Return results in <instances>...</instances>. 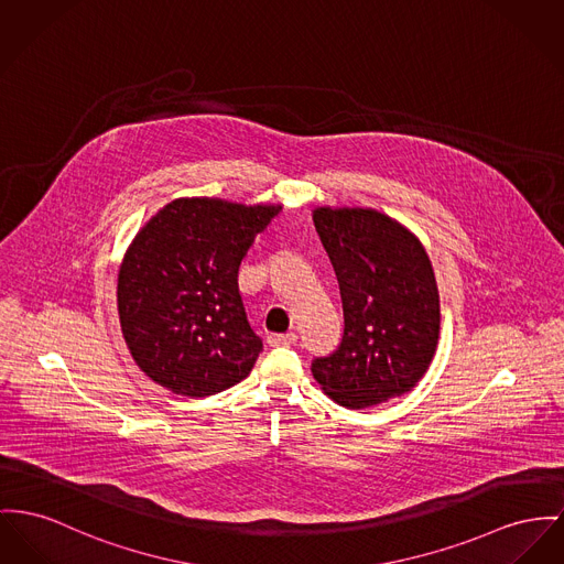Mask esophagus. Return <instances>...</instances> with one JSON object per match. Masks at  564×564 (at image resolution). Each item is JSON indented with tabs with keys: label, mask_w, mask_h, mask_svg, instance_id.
I'll use <instances>...</instances> for the list:
<instances>
[{
	"label": "esophagus",
	"mask_w": 564,
	"mask_h": 564,
	"mask_svg": "<svg viewBox=\"0 0 564 564\" xmlns=\"http://www.w3.org/2000/svg\"><path fill=\"white\" fill-rule=\"evenodd\" d=\"M297 341V336L295 334H273V336H269L267 338V344L269 346H293Z\"/></svg>",
	"instance_id": "34e87169"
}]
</instances>
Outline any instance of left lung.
Returning a JSON list of instances; mask_svg holds the SVG:
<instances>
[{"label":"left lung","instance_id":"obj_1","mask_svg":"<svg viewBox=\"0 0 564 564\" xmlns=\"http://www.w3.org/2000/svg\"><path fill=\"white\" fill-rule=\"evenodd\" d=\"M344 305L338 348L314 357L312 375L346 409L409 393L425 375L441 329L430 259L395 220L372 209L314 212Z\"/></svg>","mask_w":564,"mask_h":564}]
</instances>
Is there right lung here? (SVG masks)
I'll return each instance as SVG.
<instances>
[{
  "instance_id": "1",
  "label": "right lung",
  "mask_w": 564,
  "mask_h": 564,
  "mask_svg": "<svg viewBox=\"0 0 564 564\" xmlns=\"http://www.w3.org/2000/svg\"><path fill=\"white\" fill-rule=\"evenodd\" d=\"M280 207L177 198L134 237L117 282L126 344L153 382L207 398L250 375L263 352L239 291V264Z\"/></svg>"
}]
</instances>
